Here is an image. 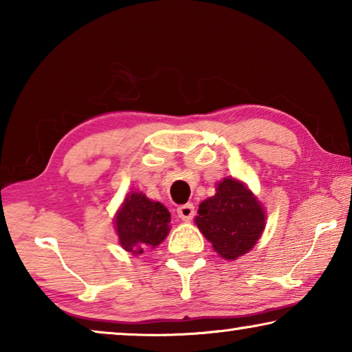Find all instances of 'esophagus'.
Instances as JSON below:
<instances>
[{"label": "esophagus", "instance_id": "obj_1", "mask_svg": "<svg viewBox=\"0 0 352 352\" xmlns=\"http://www.w3.org/2000/svg\"><path fill=\"white\" fill-rule=\"evenodd\" d=\"M194 205L192 204H186V205H180L177 208V216L180 217L184 222H189L190 219L194 217Z\"/></svg>", "mask_w": 352, "mask_h": 352}]
</instances>
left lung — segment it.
Listing matches in <instances>:
<instances>
[{
	"label": "left lung",
	"mask_w": 352,
	"mask_h": 352,
	"mask_svg": "<svg viewBox=\"0 0 352 352\" xmlns=\"http://www.w3.org/2000/svg\"><path fill=\"white\" fill-rule=\"evenodd\" d=\"M195 225L220 258L234 261L259 241L265 211L245 184L226 177L217 183L216 194L200 204Z\"/></svg>",
	"instance_id": "obj_1"
}]
</instances>
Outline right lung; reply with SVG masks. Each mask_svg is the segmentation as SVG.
<instances>
[{"instance_id": "add662e5", "label": "right lung", "mask_w": 352, "mask_h": 352, "mask_svg": "<svg viewBox=\"0 0 352 352\" xmlns=\"http://www.w3.org/2000/svg\"><path fill=\"white\" fill-rule=\"evenodd\" d=\"M169 222L170 212L164 205L148 200L142 192H130L115 219L119 243L126 252L138 256L166 239Z\"/></svg>"}]
</instances>
